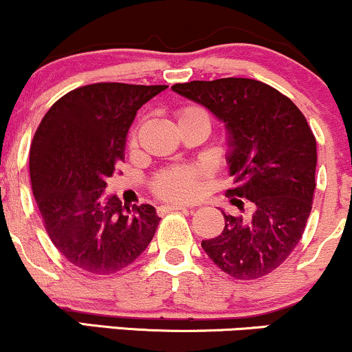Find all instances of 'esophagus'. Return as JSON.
Instances as JSON below:
<instances>
[{
	"instance_id": "1",
	"label": "esophagus",
	"mask_w": 352,
	"mask_h": 352,
	"mask_svg": "<svg viewBox=\"0 0 352 352\" xmlns=\"http://www.w3.org/2000/svg\"><path fill=\"white\" fill-rule=\"evenodd\" d=\"M175 210H187V207H184V205H177V204H167V205H160V207L157 208V213H159V215H164V213H168V212H175Z\"/></svg>"
}]
</instances>
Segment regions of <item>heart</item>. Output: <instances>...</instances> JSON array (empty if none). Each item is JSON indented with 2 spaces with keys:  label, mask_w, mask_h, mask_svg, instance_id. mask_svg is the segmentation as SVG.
<instances>
[{
  "label": "heart",
  "mask_w": 352,
  "mask_h": 352,
  "mask_svg": "<svg viewBox=\"0 0 352 352\" xmlns=\"http://www.w3.org/2000/svg\"><path fill=\"white\" fill-rule=\"evenodd\" d=\"M197 116L208 119L207 114L200 107L195 106L182 107L177 112L179 122H184V120L192 119V117ZM131 144H135V132H132ZM201 179H204V172L199 167H193V165H173V167L162 168V170H159L153 175L152 192L164 200L185 201L197 195Z\"/></svg>",
  "instance_id": "heart-1"
}]
</instances>
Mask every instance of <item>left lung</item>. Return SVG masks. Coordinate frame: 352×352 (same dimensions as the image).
<instances>
[{
	"mask_svg": "<svg viewBox=\"0 0 352 352\" xmlns=\"http://www.w3.org/2000/svg\"><path fill=\"white\" fill-rule=\"evenodd\" d=\"M223 120L228 131L230 175L225 192L238 208L246 199L248 218L225 215L220 235L201 248L221 272L236 280H256L276 270L300 243L313 207L316 137L293 100L246 78L173 84Z\"/></svg>",
	"mask_w": 352,
	"mask_h": 352,
	"instance_id": "8db88e82",
	"label": "left lung"
}]
</instances>
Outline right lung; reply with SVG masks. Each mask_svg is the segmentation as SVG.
Here are the masks:
<instances>
[{"mask_svg":"<svg viewBox=\"0 0 352 352\" xmlns=\"http://www.w3.org/2000/svg\"><path fill=\"white\" fill-rule=\"evenodd\" d=\"M167 86L89 84L52 104L30 148L31 187L52 245L91 274L134 263L155 235L152 205L104 199L106 180L124 162L125 137L140 107Z\"/></svg>","mask_w":352,"mask_h":352,"instance_id":"obj_1","label":"right lung"}]
</instances>
